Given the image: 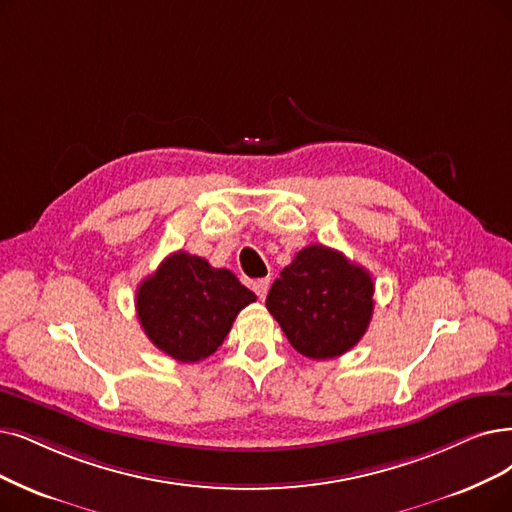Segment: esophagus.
<instances>
[{"instance_id": "esophagus-1", "label": "esophagus", "mask_w": 512, "mask_h": 512, "mask_svg": "<svg viewBox=\"0 0 512 512\" xmlns=\"http://www.w3.org/2000/svg\"><path fill=\"white\" fill-rule=\"evenodd\" d=\"M269 288H271V281H269V279H256V281L252 283V290L256 292L258 298L267 296V294H269Z\"/></svg>"}]
</instances>
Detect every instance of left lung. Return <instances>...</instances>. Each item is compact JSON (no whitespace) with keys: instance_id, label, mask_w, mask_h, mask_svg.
<instances>
[{"instance_id":"1","label":"left lung","mask_w":512,"mask_h":512,"mask_svg":"<svg viewBox=\"0 0 512 512\" xmlns=\"http://www.w3.org/2000/svg\"><path fill=\"white\" fill-rule=\"evenodd\" d=\"M267 309L294 349L334 359L363 338L374 313V281L342 252L313 243L275 279Z\"/></svg>"}]
</instances>
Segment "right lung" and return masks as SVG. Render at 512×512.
Masks as SVG:
<instances>
[{
	"mask_svg": "<svg viewBox=\"0 0 512 512\" xmlns=\"http://www.w3.org/2000/svg\"><path fill=\"white\" fill-rule=\"evenodd\" d=\"M256 294L229 269L174 252L140 283L136 313L140 327L159 351L182 363L210 357L231 332L241 309Z\"/></svg>",
	"mask_w": 512,
	"mask_h": 512,
	"instance_id": "obj_1",
	"label": "right lung"
}]
</instances>
